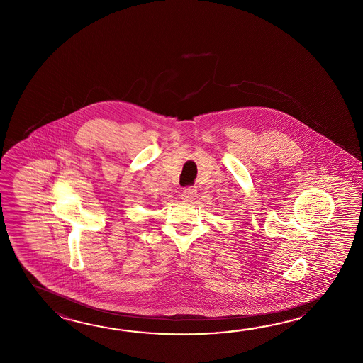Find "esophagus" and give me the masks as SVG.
Returning <instances> with one entry per match:
<instances>
[{"label": "esophagus", "mask_w": 363, "mask_h": 363, "mask_svg": "<svg viewBox=\"0 0 363 363\" xmlns=\"http://www.w3.org/2000/svg\"><path fill=\"white\" fill-rule=\"evenodd\" d=\"M196 190L194 189V187H186L185 190L182 191V199L186 200V201H193L195 198H196Z\"/></svg>", "instance_id": "34e87169"}]
</instances>
